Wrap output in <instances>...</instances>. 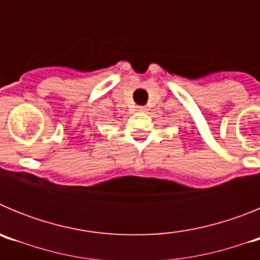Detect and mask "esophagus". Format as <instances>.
Returning a JSON list of instances; mask_svg holds the SVG:
<instances>
[{
  "label": "esophagus",
  "instance_id": "34e87169",
  "mask_svg": "<svg viewBox=\"0 0 260 260\" xmlns=\"http://www.w3.org/2000/svg\"><path fill=\"white\" fill-rule=\"evenodd\" d=\"M138 112H141V113H144V112H146L147 110V108L146 107H138Z\"/></svg>",
  "mask_w": 260,
  "mask_h": 260
}]
</instances>
